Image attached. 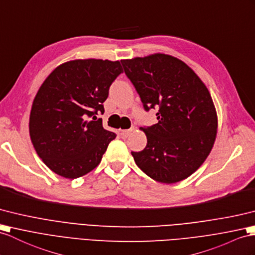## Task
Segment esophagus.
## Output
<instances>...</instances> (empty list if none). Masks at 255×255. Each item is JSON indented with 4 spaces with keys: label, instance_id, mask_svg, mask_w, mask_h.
<instances>
[{
    "label": "esophagus",
    "instance_id": "obj_1",
    "mask_svg": "<svg viewBox=\"0 0 255 255\" xmlns=\"http://www.w3.org/2000/svg\"><path fill=\"white\" fill-rule=\"evenodd\" d=\"M133 131V128H128V129H122L121 131V136L123 138H127L128 136L131 134V132Z\"/></svg>",
    "mask_w": 255,
    "mask_h": 255
}]
</instances>
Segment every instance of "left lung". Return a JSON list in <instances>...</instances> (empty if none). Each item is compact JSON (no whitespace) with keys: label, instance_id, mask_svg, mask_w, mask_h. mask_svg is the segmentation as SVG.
I'll use <instances>...</instances> for the list:
<instances>
[{"label":"left lung","instance_id":"1","mask_svg":"<svg viewBox=\"0 0 255 255\" xmlns=\"http://www.w3.org/2000/svg\"><path fill=\"white\" fill-rule=\"evenodd\" d=\"M121 64L144 109H158V123L141 128L147 145L132 151L135 163L157 182L183 181L199 169L215 141L217 116L207 86L184 61L170 55Z\"/></svg>","mask_w":255,"mask_h":255}]
</instances>
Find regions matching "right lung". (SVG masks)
I'll return each mask as SVG.
<instances>
[{
  "mask_svg": "<svg viewBox=\"0 0 255 255\" xmlns=\"http://www.w3.org/2000/svg\"><path fill=\"white\" fill-rule=\"evenodd\" d=\"M120 61L77 59L58 66L34 97L29 132L36 153L65 178L88 174L101 163L116 133L97 115L120 73Z\"/></svg>",
  "mask_w": 255,
  "mask_h": 255,
  "instance_id": "right-lung-1",
  "label": "right lung"
}]
</instances>
